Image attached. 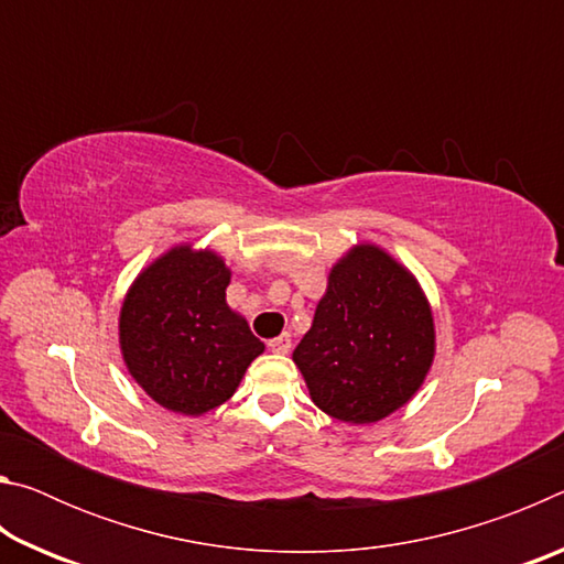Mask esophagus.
<instances>
[{"mask_svg":"<svg viewBox=\"0 0 564 564\" xmlns=\"http://www.w3.org/2000/svg\"><path fill=\"white\" fill-rule=\"evenodd\" d=\"M269 348L273 352H289L291 350V336H289V333H281L279 338H271L269 340Z\"/></svg>","mask_w":564,"mask_h":564,"instance_id":"34e87169","label":"esophagus"}]
</instances>
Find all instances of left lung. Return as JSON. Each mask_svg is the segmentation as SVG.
Wrapping results in <instances>:
<instances>
[{
  "mask_svg": "<svg viewBox=\"0 0 564 564\" xmlns=\"http://www.w3.org/2000/svg\"><path fill=\"white\" fill-rule=\"evenodd\" d=\"M433 350V316L413 275L380 248L358 246L333 265L293 360L323 413L362 425L413 398Z\"/></svg>",
  "mask_w": 564,
  "mask_h": 564,
  "instance_id": "obj_1",
  "label": "left lung"
}]
</instances>
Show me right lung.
Returning a JSON list of instances; mask_svg holds the SVG:
<instances>
[{"instance_id":"obj_1","label":"right lung","mask_w":564,"mask_h":564,"mask_svg":"<svg viewBox=\"0 0 564 564\" xmlns=\"http://www.w3.org/2000/svg\"><path fill=\"white\" fill-rule=\"evenodd\" d=\"M228 281L218 256L181 246L151 263L123 301L119 340L129 373L174 413L202 415L226 403L263 352L226 305Z\"/></svg>"}]
</instances>
